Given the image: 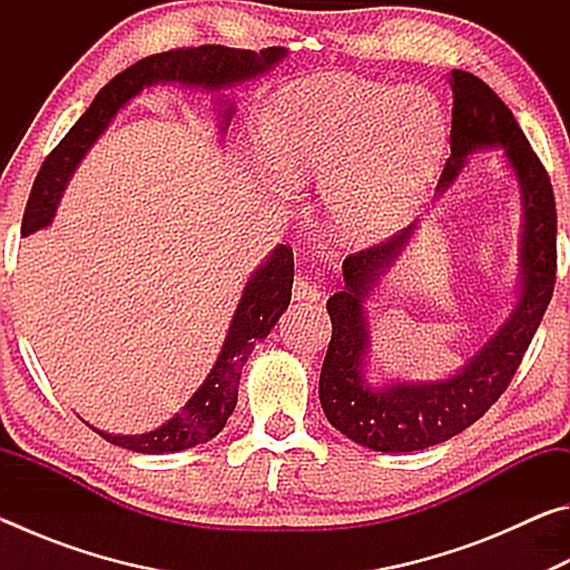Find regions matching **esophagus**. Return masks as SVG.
<instances>
[{
  "instance_id": "obj_1",
  "label": "esophagus",
  "mask_w": 570,
  "mask_h": 570,
  "mask_svg": "<svg viewBox=\"0 0 570 570\" xmlns=\"http://www.w3.org/2000/svg\"><path fill=\"white\" fill-rule=\"evenodd\" d=\"M292 296L296 298V302H316V298L322 296V292H320V286H316L314 282H308L306 276L298 274V276L294 278Z\"/></svg>"
}]
</instances>
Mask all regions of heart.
Masks as SVG:
<instances>
[{
	"mask_svg": "<svg viewBox=\"0 0 570 570\" xmlns=\"http://www.w3.org/2000/svg\"><path fill=\"white\" fill-rule=\"evenodd\" d=\"M258 135L286 180L320 183L336 238L372 246L397 234L417 208L445 115L422 88L320 75L276 92Z\"/></svg>",
	"mask_w": 570,
	"mask_h": 570,
	"instance_id": "1",
	"label": "heart"
}]
</instances>
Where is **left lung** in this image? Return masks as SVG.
I'll return each instance as SVG.
<instances>
[{
	"label": "left lung",
	"mask_w": 570,
	"mask_h": 570,
	"mask_svg": "<svg viewBox=\"0 0 570 570\" xmlns=\"http://www.w3.org/2000/svg\"><path fill=\"white\" fill-rule=\"evenodd\" d=\"M450 88V158L438 190L450 188L475 150L503 148L523 198V288L508 322L458 374L440 382H394L377 390L364 380V356L370 352L364 302L380 276L397 262L414 234V224L377 246L344 258V288L326 302L332 342L322 366L320 400L326 420L342 435L377 452H412L440 445L493 407L523 362L556 286L558 216L543 163L530 148L508 105L480 77L452 70Z\"/></svg>",
	"instance_id": "1"
}]
</instances>
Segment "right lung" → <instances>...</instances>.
I'll list each match as a JSON object with an SVG mask.
<instances>
[{"mask_svg": "<svg viewBox=\"0 0 570 570\" xmlns=\"http://www.w3.org/2000/svg\"><path fill=\"white\" fill-rule=\"evenodd\" d=\"M284 47H266L262 52L234 50V47L220 45H200V47H178V50L158 52L142 57L128 70L115 75L105 88L95 95V100L70 132L57 142V148L45 158L40 173H37L35 186L27 200L22 216V236L52 224L57 204H60L67 180L72 178L75 168L80 166L85 153L100 138L110 120L118 115L125 102H130L142 88L158 82H178L188 88L220 90L230 85L254 80V77L272 70L276 62L284 60ZM220 130L228 128L234 102L220 100ZM294 284V254L288 246H276L266 264L256 268L244 286L240 302L236 306L234 320H230L226 342L214 370L200 384L198 392L188 400L176 417H170L158 430L146 435H110V432L95 430L112 445L146 452V455H163V452H178L196 448L200 442L214 440L224 430L226 420L236 407L240 370L254 352L256 342H262L274 330L278 316L286 312L292 302Z\"/></svg>", "mask_w": 570, "mask_h": 570, "instance_id": "add662e5", "label": "right lung"}]
</instances>
